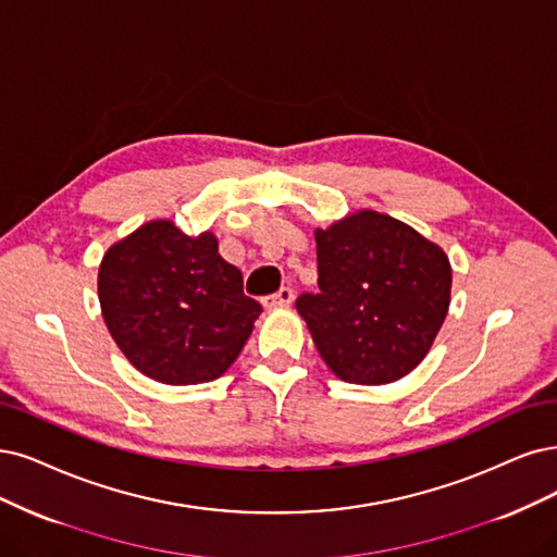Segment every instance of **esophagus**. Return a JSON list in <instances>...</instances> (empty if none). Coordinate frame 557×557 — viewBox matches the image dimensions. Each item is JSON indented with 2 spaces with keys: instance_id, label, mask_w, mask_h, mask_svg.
Masks as SVG:
<instances>
[{
  "instance_id": "34e87169",
  "label": "esophagus",
  "mask_w": 557,
  "mask_h": 557,
  "mask_svg": "<svg viewBox=\"0 0 557 557\" xmlns=\"http://www.w3.org/2000/svg\"><path fill=\"white\" fill-rule=\"evenodd\" d=\"M292 300H294V292L289 289V286H282L277 294L265 296L261 302L265 307H286V305H292Z\"/></svg>"
}]
</instances>
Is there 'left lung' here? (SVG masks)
I'll return each mask as SVG.
<instances>
[{
    "mask_svg": "<svg viewBox=\"0 0 557 557\" xmlns=\"http://www.w3.org/2000/svg\"><path fill=\"white\" fill-rule=\"evenodd\" d=\"M319 292L296 298L321 358L348 383H393L416 369L449 307L451 268L408 224L362 211L317 232Z\"/></svg>",
    "mask_w": 557,
    "mask_h": 557,
    "instance_id": "left-lung-1",
    "label": "left lung"
}]
</instances>
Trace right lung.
<instances>
[{
	"label": "right lung",
	"mask_w": 557,
	"mask_h": 557,
	"mask_svg": "<svg viewBox=\"0 0 557 557\" xmlns=\"http://www.w3.org/2000/svg\"><path fill=\"white\" fill-rule=\"evenodd\" d=\"M102 319L141 374L168 385L222 376L252 333L261 305L218 255L213 234L185 236L170 220L112 245L98 271Z\"/></svg>",
	"instance_id": "right-lung-1"
}]
</instances>
